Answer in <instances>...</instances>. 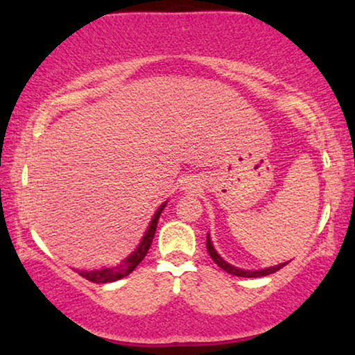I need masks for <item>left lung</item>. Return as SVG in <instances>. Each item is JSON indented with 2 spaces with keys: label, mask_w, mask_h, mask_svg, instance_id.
I'll return each instance as SVG.
<instances>
[{
  "label": "left lung",
  "mask_w": 355,
  "mask_h": 355,
  "mask_svg": "<svg viewBox=\"0 0 355 355\" xmlns=\"http://www.w3.org/2000/svg\"><path fill=\"white\" fill-rule=\"evenodd\" d=\"M207 250H209V255L211 257V260H214V262L217 263V266L222 268V270H225L227 274L237 275V277H266V275L274 274V272H277V270H280V268L285 267V263H287V262L279 263V266L263 268V270H254V272L242 270V268H237V267L230 266V263H227L225 260H223L222 257H220L217 252H215V248H214V245H211V242H210V235H207Z\"/></svg>",
  "instance_id": "left-lung-1"
}]
</instances>
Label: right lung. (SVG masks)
<instances>
[{"label": "right lung", "instance_id": "1", "mask_svg": "<svg viewBox=\"0 0 355 355\" xmlns=\"http://www.w3.org/2000/svg\"><path fill=\"white\" fill-rule=\"evenodd\" d=\"M166 205L165 203H162L160 207H158L157 214L153 215L152 222H150V227L146 229L144 239H141L140 245L137 247V250L133 252V254H130L126 257L125 260H121L120 266L116 267H110V268H101V270H78V274L83 277V279L89 280V282L93 284H107V282H115V280H120L126 277L128 274H132L133 270H135L138 263L141 262V260L145 259L146 252H148L150 245H152V240H153V235H155V230H157V223H158V218H160V214L164 211Z\"/></svg>", "mask_w": 355, "mask_h": 355}]
</instances>
